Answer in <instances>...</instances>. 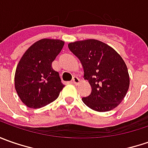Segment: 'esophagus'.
Listing matches in <instances>:
<instances>
[{"label": "esophagus", "mask_w": 148, "mask_h": 148, "mask_svg": "<svg viewBox=\"0 0 148 148\" xmlns=\"http://www.w3.org/2000/svg\"><path fill=\"white\" fill-rule=\"evenodd\" d=\"M80 82V80H79V78L77 77H72V80H71V82L73 83V84H78Z\"/></svg>", "instance_id": "esophagus-1"}]
</instances>
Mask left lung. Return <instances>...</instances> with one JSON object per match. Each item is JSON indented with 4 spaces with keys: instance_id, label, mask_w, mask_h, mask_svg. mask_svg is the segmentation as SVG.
Returning <instances> with one entry per match:
<instances>
[{
    "instance_id": "obj_1",
    "label": "left lung",
    "mask_w": 148,
    "mask_h": 148,
    "mask_svg": "<svg viewBox=\"0 0 148 148\" xmlns=\"http://www.w3.org/2000/svg\"><path fill=\"white\" fill-rule=\"evenodd\" d=\"M68 48L80 60L84 77L91 86L90 94L82 98L84 104L98 112L114 110L129 87L128 68L121 56L95 39L70 43Z\"/></svg>"
}]
</instances>
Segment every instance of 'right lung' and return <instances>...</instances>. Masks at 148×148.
<instances>
[{"label": "right lung", "instance_id": "right-lung-1", "mask_svg": "<svg viewBox=\"0 0 148 148\" xmlns=\"http://www.w3.org/2000/svg\"><path fill=\"white\" fill-rule=\"evenodd\" d=\"M63 45L64 42L59 39L43 38L27 49L19 62L14 86L29 108L39 109L52 103L64 87L59 73L51 66Z\"/></svg>", "mask_w": 148, "mask_h": 148}]
</instances>
